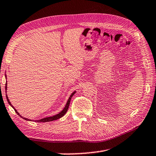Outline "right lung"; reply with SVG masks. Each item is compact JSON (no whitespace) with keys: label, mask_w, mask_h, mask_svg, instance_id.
<instances>
[{"label":"right lung","mask_w":156,"mask_h":156,"mask_svg":"<svg viewBox=\"0 0 156 156\" xmlns=\"http://www.w3.org/2000/svg\"><path fill=\"white\" fill-rule=\"evenodd\" d=\"M7 81H6V84H5V89H6V90H7ZM7 92V91H6ZM76 93V91H74V92H73L72 93V95H70V97L69 98V100H68V101H67V104H66V106H65V108H64V109L62 110V111L61 112H59L58 114H57V115H55V116H52V117H46V118H44V119H40V120H37V121H37V122H48V121H55V120H57V119H60L61 117H63V116H64L65 115H66V113L67 112V110H68V108H69V104H70V101H71V99H72V98L73 97V95H74V93ZM6 98H7V101L8 102H9V104H10V105L13 107V108L14 109V110H15L16 111V112L17 113V114H18L20 117H22V118H23L24 119H25V120H27V121H31V120H30V119H27V118H24V117H22V116L19 114V113L17 112V110L14 108V107L11 105V102L9 101V99H8V97H7V95L6 94Z\"/></svg>","instance_id":"obj_1"}]
</instances>
